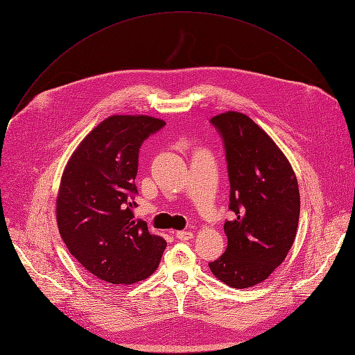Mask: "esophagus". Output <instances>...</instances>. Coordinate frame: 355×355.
<instances>
[{
    "label": "esophagus",
    "instance_id": "34e87169",
    "mask_svg": "<svg viewBox=\"0 0 355 355\" xmlns=\"http://www.w3.org/2000/svg\"><path fill=\"white\" fill-rule=\"evenodd\" d=\"M175 236H177V239H178V240H182V241H185V240H191V239L194 237V234H193L191 232H185V230H182V232H177V233H175Z\"/></svg>",
    "mask_w": 355,
    "mask_h": 355
}]
</instances>
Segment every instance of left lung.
I'll use <instances>...</instances> for the list:
<instances>
[{
	"label": "left lung",
	"instance_id": "8db88e82",
	"mask_svg": "<svg viewBox=\"0 0 355 355\" xmlns=\"http://www.w3.org/2000/svg\"><path fill=\"white\" fill-rule=\"evenodd\" d=\"M211 123L225 139L234 220L225 223L226 252L209 266L218 281L246 289L268 279L289 253L300 189L281 148L248 115L227 110Z\"/></svg>",
	"mask_w": 355,
	"mask_h": 355
}]
</instances>
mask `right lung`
Masks as SVG:
<instances>
[{"instance_id":"add662e5","label":"right lung","mask_w":355,"mask_h":355,"mask_svg":"<svg viewBox=\"0 0 355 355\" xmlns=\"http://www.w3.org/2000/svg\"><path fill=\"white\" fill-rule=\"evenodd\" d=\"M165 125L148 115H112L69 158L55 198V220L71 256L106 284L151 276L166 241L132 214L141 144Z\"/></svg>"}]
</instances>
